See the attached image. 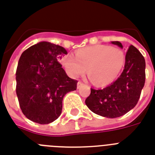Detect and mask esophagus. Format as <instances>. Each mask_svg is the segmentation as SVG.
<instances>
[{
    "mask_svg": "<svg viewBox=\"0 0 155 155\" xmlns=\"http://www.w3.org/2000/svg\"><path fill=\"white\" fill-rule=\"evenodd\" d=\"M83 84H83V82H81V81L78 82V83H77V88H80Z\"/></svg>",
    "mask_w": 155,
    "mask_h": 155,
    "instance_id": "esophagus-1",
    "label": "esophagus"
}]
</instances>
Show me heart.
Returning <instances> with one entry per match:
<instances>
[{"instance_id": "b5f03b06", "label": "heart", "mask_w": 155, "mask_h": 155, "mask_svg": "<svg viewBox=\"0 0 155 155\" xmlns=\"http://www.w3.org/2000/svg\"><path fill=\"white\" fill-rule=\"evenodd\" d=\"M63 64L72 77L87 74L95 84L104 85L112 82L125 64V55L120 48L108 45H94L79 49L75 57L68 55Z\"/></svg>"}]
</instances>
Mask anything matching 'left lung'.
<instances>
[{"instance_id":"obj_1","label":"left lung","mask_w":155,"mask_h":155,"mask_svg":"<svg viewBox=\"0 0 155 155\" xmlns=\"http://www.w3.org/2000/svg\"><path fill=\"white\" fill-rule=\"evenodd\" d=\"M111 44L123 48L119 41ZM145 59L133 45L128 48L122 74L112 84L103 89L91 88L85 100L87 107L95 114L107 117H120L135 107L146 79Z\"/></svg>"}]
</instances>
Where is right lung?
<instances>
[{
    "label": "right lung",
    "mask_w": 155,
    "mask_h": 155,
    "mask_svg": "<svg viewBox=\"0 0 155 155\" xmlns=\"http://www.w3.org/2000/svg\"><path fill=\"white\" fill-rule=\"evenodd\" d=\"M68 52L60 45L42 41L21 54L16 72V95L25 117L40 124L59 118L64 96L76 90L58 60Z\"/></svg>",
    "instance_id": "obj_1"
}]
</instances>
